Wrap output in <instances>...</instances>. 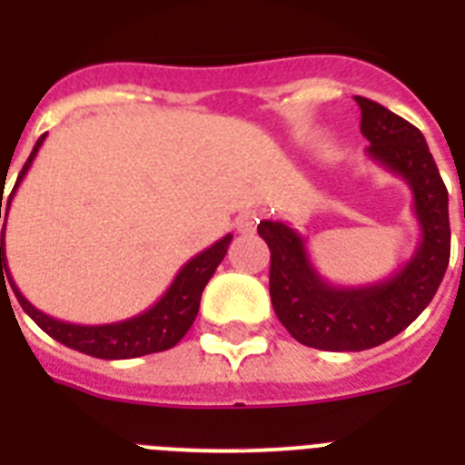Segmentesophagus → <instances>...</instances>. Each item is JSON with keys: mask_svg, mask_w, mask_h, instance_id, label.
I'll return each mask as SVG.
<instances>
[{"mask_svg": "<svg viewBox=\"0 0 465 465\" xmlns=\"http://www.w3.org/2000/svg\"><path fill=\"white\" fill-rule=\"evenodd\" d=\"M256 223H259V216H256V213H242V216L237 218L235 225L240 232L249 235V232H254L256 230Z\"/></svg>", "mask_w": 465, "mask_h": 465, "instance_id": "34e87169", "label": "esophagus"}]
</instances>
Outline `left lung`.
Wrapping results in <instances>:
<instances>
[{"label": "left lung", "instance_id": "left-lung-1", "mask_svg": "<svg viewBox=\"0 0 465 465\" xmlns=\"http://www.w3.org/2000/svg\"><path fill=\"white\" fill-rule=\"evenodd\" d=\"M366 154L404 180L413 194L420 240L411 259L368 285H332L302 237L282 221H261L271 249V302L287 332L323 351H363L392 340L430 304L449 266V194L423 133L378 102L356 97ZM465 216V211H463Z\"/></svg>", "mask_w": 465, "mask_h": 465}]
</instances>
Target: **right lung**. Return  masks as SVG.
<instances>
[{
  "label": "right lung",
  "mask_w": 465,
  "mask_h": 465,
  "mask_svg": "<svg viewBox=\"0 0 465 465\" xmlns=\"http://www.w3.org/2000/svg\"><path fill=\"white\" fill-rule=\"evenodd\" d=\"M45 137L47 135H42L40 140L35 142L33 152H30L25 166L18 173L16 185L11 190L9 199L2 204L0 197V218L4 216L0 240V285L6 287V282H9L14 294H16L18 304L23 306V311H25V313H28L35 323L40 325L49 337H54L56 342L66 344V347L75 349V351L94 356V359H137V356L156 354V351H166V349L175 347V344L185 337L187 330L192 328V323H194V318H197L199 311V302H202V292H204V287L211 280V275L216 273L218 263H221L223 256L228 254L232 235L221 237V240L213 242L209 249L199 252L197 256H192L185 266L180 268L178 275L173 278L171 287L161 294L159 302H154L147 311H142L137 316L125 318V321L102 325H80L68 323V321H59V318L49 316L45 311L35 309L28 299L23 297V292L16 287V282L11 280L9 266H6L4 230H6L11 199H14L18 185H21L23 178H25V173L33 166L35 156L40 152ZM4 272L7 273L6 281L3 280Z\"/></svg>",
  "instance_id": "right-lung-1"
}]
</instances>
